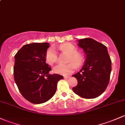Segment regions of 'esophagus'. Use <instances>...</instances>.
<instances>
[{
  "mask_svg": "<svg viewBox=\"0 0 125 125\" xmlns=\"http://www.w3.org/2000/svg\"><path fill=\"white\" fill-rule=\"evenodd\" d=\"M69 78V76H64V79H68V78Z\"/></svg>",
  "mask_w": 125,
  "mask_h": 125,
  "instance_id": "34e87169",
  "label": "esophagus"
}]
</instances>
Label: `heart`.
Wrapping results in <instances>:
<instances>
[{
	"mask_svg": "<svg viewBox=\"0 0 125 125\" xmlns=\"http://www.w3.org/2000/svg\"><path fill=\"white\" fill-rule=\"evenodd\" d=\"M59 49L63 53L68 54L67 62L69 63L66 65H57L54 67L53 71L54 73L67 76L73 73L76 67H80L84 62V57L82 53L77 52V49L69 43H65L60 45ZM46 61L49 65H53L57 61V56L55 50L50 48L47 50L46 54Z\"/></svg>",
	"mask_w": 125,
	"mask_h": 125,
	"instance_id": "obj_1",
	"label": "heart"
}]
</instances>
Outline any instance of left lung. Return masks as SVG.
Listing matches in <instances>:
<instances>
[{"label":"left lung","instance_id":"left-lung-1","mask_svg":"<svg viewBox=\"0 0 125 125\" xmlns=\"http://www.w3.org/2000/svg\"><path fill=\"white\" fill-rule=\"evenodd\" d=\"M78 46L85 53V60L79 72L72 76L78 81L72 90L83 98H96L105 91L109 83L112 61L107 49L90 38L78 40Z\"/></svg>","mask_w":125,"mask_h":125}]
</instances>
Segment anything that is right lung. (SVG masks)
<instances>
[{"label":"right lung","instance_id":"right-lung-1","mask_svg":"<svg viewBox=\"0 0 125 125\" xmlns=\"http://www.w3.org/2000/svg\"><path fill=\"white\" fill-rule=\"evenodd\" d=\"M48 42L25 44L15 56L14 80L22 95L31 103L42 104L55 94L57 83L63 77L49 74L50 66L46 62Z\"/></svg>","mask_w":125,"mask_h":125}]
</instances>
